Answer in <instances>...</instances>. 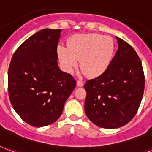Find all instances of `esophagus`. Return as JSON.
Returning a JSON list of instances; mask_svg holds the SVG:
<instances>
[{
  "label": "esophagus",
  "mask_w": 152,
  "mask_h": 152,
  "mask_svg": "<svg viewBox=\"0 0 152 152\" xmlns=\"http://www.w3.org/2000/svg\"><path fill=\"white\" fill-rule=\"evenodd\" d=\"M76 85L78 87H82V86H84V82L81 81V80H78V81L76 82Z\"/></svg>",
  "instance_id": "1"
}]
</instances>
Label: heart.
Here are the masks:
<instances>
[{
	"label": "heart",
	"mask_w": 152,
	"mask_h": 152,
	"mask_svg": "<svg viewBox=\"0 0 152 152\" xmlns=\"http://www.w3.org/2000/svg\"><path fill=\"white\" fill-rule=\"evenodd\" d=\"M115 50L111 37L96 33L79 34L72 36L67 48L59 46L57 53L62 67L67 72H72L80 67L88 77H97L107 70Z\"/></svg>",
	"instance_id": "1"
}]
</instances>
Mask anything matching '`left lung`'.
<instances>
[{"label":"left lung","mask_w":152,"mask_h":152,"mask_svg":"<svg viewBox=\"0 0 152 152\" xmlns=\"http://www.w3.org/2000/svg\"><path fill=\"white\" fill-rule=\"evenodd\" d=\"M116 39L118 49L107 70L85 85L86 115L105 129L127 124L137 113L144 91V73L138 54L126 42Z\"/></svg>","instance_id":"1"}]
</instances>
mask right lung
<instances>
[{
    "mask_svg": "<svg viewBox=\"0 0 152 152\" xmlns=\"http://www.w3.org/2000/svg\"><path fill=\"white\" fill-rule=\"evenodd\" d=\"M60 33L51 29L37 32L20 45L10 62V102L22 120L35 127L56 122L76 87L75 79L58 66Z\"/></svg>",
    "mask_w": 152,
    "mask_h": 152,
    "instance_id": "obj_1",
    "label": "right lung"
}]
</instances>
